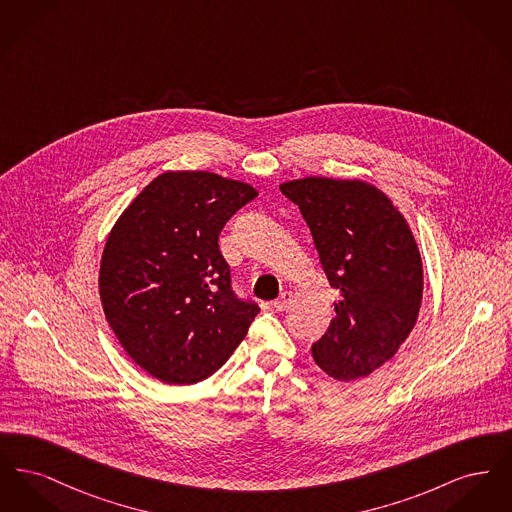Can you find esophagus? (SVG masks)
<instances>
[{
    "label": "esophagus",
    "instance_id": "esophagus-1",
    "mask_svg": "<svg viewBox=\"0 0 512 512\" xmlns=\"http://www.w3.org/2000/svg\"><path fill=\"white\" fill-rule=\"evenodd\" d=\"M293 295L292 292L280 293V297L272 303L276 311H286L290 305H292Z\"/></svg>",
    "mask_w": 512,
    "mask_h": 512
}]
</instances>
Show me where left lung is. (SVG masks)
<instances>
[{"instance_id": "left-lung-1", "label": "left lung", "mask_w": 512, "mask_h": 512, "mask_svg": "<svg viewBox=\"0 0 512 512\" xmlns=\"http://www.w3.org/2000/svg\"><path fill=\"white\" fill-rule=\"evenodd\" d=\"M280 190L299 207L340 293L313 357L341 382L366 378L393 359L418 318L422 261L413 232L390 197L361 180L311 176Z\"/></svg>"}]
</instances>
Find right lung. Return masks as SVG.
<instances>
[{
  "label": "right lung",
  "mask_w": 512,
  "mask_h": 512,
  "mask_svg": "<svg viewBox=\"0 0 512 512\" xmlns=\"http://www.w3.org/2000/svg\"><path fill=\"white\" fill-rule=\"evenodd\" d=\"M257 192L213 172H165L113 226L99 295L124 351L153 378L188 386L228 361L259 313L232 290L220 230Z\"/></svg>",
  "instance_id": "add662e5"
}]
</instances>
